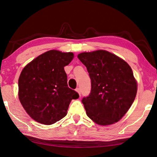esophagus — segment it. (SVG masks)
<instances>
[{"label":"esophagus","mask_w":157,"mask_h":157,"mask_svg":"<svg viewBox=\"0 0 157 157\" xmlns=\"http://www.w3.org/2000/svg\"><path fill=\"white\" fill-rule=\"evenodd\" d=\"M75 91L78 93L79 96H81V91H80V89H79V88H77V89L75 90Z\"/></svg>","instance_id":"obj_1"}]
</instances>
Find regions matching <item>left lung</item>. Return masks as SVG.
<instances>
[{"mask_svg": "<svg viewBox=\"0 0 157 157\" xmlns=\"http://www.w3.org/2000/svg\"><path fill=\"white\" fill-rule=\"evenodd\" d=\"M78 59L91 79V92L82 99L86 114L96 124L119 121L134 101L137 81L124 60L105 50L81 52Z\"/></svg>", "mask_w": 157, "mask_h": 157, "instance_id": "left-lung-1", "label": "left lung"}]
</instances>
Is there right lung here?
Returning <instances> with one entry per match:
<instances>
[{"instance_id": "add662e5", "label": "right lung", "mask_w": 157, "mask_h": 157, "mask_svg": "<svg viewBox=\"0 0 157 157\" xmlns=\"http://www.w3.org/2000/svg\"><path fill=\"white\" fill-rule=\"evenodd\" d=\"M73 57V52L51 50L23 69L18 81V97L36 121L53 124L66 116L71 100L79 98L78 93L68 87L64 70Z\"/></svg>"}]
</instances>
